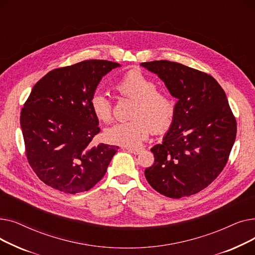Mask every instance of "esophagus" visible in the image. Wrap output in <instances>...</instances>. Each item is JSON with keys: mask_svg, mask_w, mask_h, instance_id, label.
I'll return each mask as SVG.
<instances>
[{"mask_svg": "<svg viewBox=\"0 0 255 255\" xmlns=\"http://www.w3.org/2000/svg\"><path fill=\"white\" fill-rule=\"evenodd\" d=\"M128 152L130 153H133V154H139L141 152V149L140 148H132V146H126L125 148Z\"/></svg>", "mask_w": 255, "mask_h": 255, "instance_id": "esophagus-1", "label": "esophagus"}]
</instances>
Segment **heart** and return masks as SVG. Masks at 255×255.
I'll list each match as a JSON object with an SVG mask.
<instances>
[{
	"label": "heart",
	"mask_w": 255,
	"mask_h": 255,
	"mask_svg": "<svg viewBox=\"0 0 255 255\" xmlns=\"http://www.w3.org/2000/svg\"><path fill=\"white\" fill-rule=\"evenodd\" d=\"M125 98L134 100L131 120L118 123L104 131L106 140L125 146H136L150 135L165 133L172 125L176 115V103L168 94L158 91L153 79L139 70H130L115 86ZM94 115L104 123L113 120V104L103 94H95L91 99Z\"/></svg>",
	"instance_id": "heart-1"
}]
</instances>
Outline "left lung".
Listing matches in <instances>:
<instances>
[{"mask_svg": "<svg viewBox=\"0 0 255 255\" xmlns=\"http://www.w3.org/2000/svg\"><path fill=\"white\" fill-rule=\"evenodd\" d=\"M161 78L178 98L175 120L162 143L151 151L155 161L146 181L170 198L189 196L215 180L229 160L237 121L225 92L210 74L166 60L140 64Z\"/></svg>", "mask_w": 255, "mask_h": 255, "instance_id": "obj_1", "label": "left lung"}]
</instances>
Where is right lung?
Instances as JSON below:
<instances>
[{"label":"right lung","instance_id":"add662e5","mask_svg":"<svg viewBox=\"0 0 255 255\" xmlns=\"http://www.w3.org/2000/svg\"><path fill=\"white\" fill-rule=\"evenodd\" d=\"M119 66L87 60L53 69L37 82L24 102L20 126L26 159L51 188L85 192L104 177L119 146L92 142L100 128L91 99L102 76Z\"/></svg>","mask_w":255,"mask_h":255}]
</instances>
